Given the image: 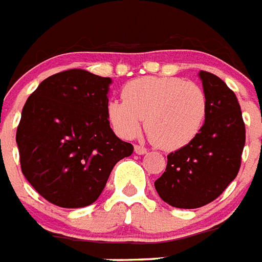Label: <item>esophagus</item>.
Masks as SVG:
<instances>
[{
	"label": "esophagus",
	"instance_id": "obj_1",
	"mask_svg": "<svg viewBox=\"0 0 262 262\" xmlns=\"http://www.w3.org/2000/svg\"><path fill=\"white\" fill-rule=\"evenodd\" d=\"M135 152L139 154V156H143V154L147 152V148H144L143 146H135Z\"/></svg>",
	"mask_w": 262,
	"mask_h": 262
}]
</instances>
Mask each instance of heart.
Returning <instances> with one entry per match:
<instances>
[{
  "mask_svg": "<svg viewBox=\"0 0 262 262\" xmlns=\"http://www.w3.org/2000/svg\"><path fill=\"white\" fill-rule=\"evenodd\" d=\"M106 114L121 138L135 137L144 119V129L152 143L164 150H177L202 131L207 97L198 83L183 78L143 77L125 85L123 100H110Z\"/></svg>",
  "mask_w": 262,
  "mask_h": 262,
  "instance_id": "obj_1",
  "label": "heart"
}]
</instances>
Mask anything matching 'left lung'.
<instances>
[{"instance_id":"obj_1","label":"left lung","mask_w":262,"mask_h":262,"mask_svg":"<svg viewBox=\"0 0 262 262\" xmlns=\"http://www.w3.org/2000/svg\"><path fill=\"white\" fill-rule=\"evenodd\" d=\"M207 97L202 131L189 144L167 156L166 170L154 183L160 198L176 208L214 202L238 174L245 124L234 92L215 74L199 72Z\"/></svg>"}]
</instances>
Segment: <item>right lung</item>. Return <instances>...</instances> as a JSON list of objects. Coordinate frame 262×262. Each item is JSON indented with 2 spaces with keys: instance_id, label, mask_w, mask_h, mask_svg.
I'll return each mask as SVG.
<instances>
[{
  "instance_id": "obj_1",
  "label": "right lung",
  "mask_w": 262,
  "mask_h": 262,
  "mask_svg": "<svg viewBox=\"0 0 262 262\" xmlns=\"http://www.w3.org/2000/svg\"><path fill=\"white\" fill-rule=\"evenodd\" d=\"M112 79L73 69L39 83L21 112L16 142L23 174L55 206L95 203L119 161L133 154L106 114Z\"/></svg>"
}]
</instances>
